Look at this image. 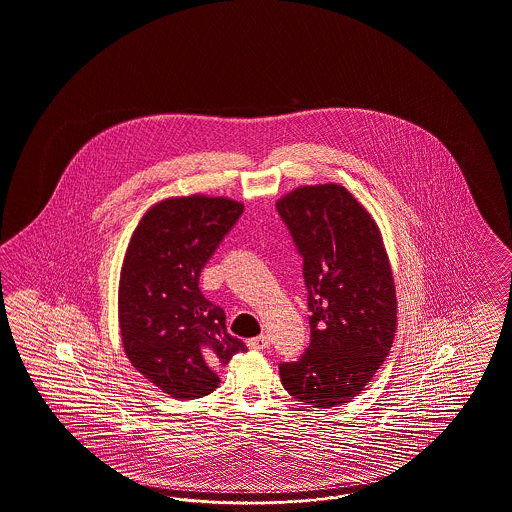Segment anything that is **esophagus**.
I'll return each instance as SVG.
<instances>
[{"instance_id":"34e87169","label":"esophagus","mask_w":512,"mask_h":512,"mask_svg":"<svg viewBox=\"0 0 512 512\" xmlns=\"http://www.w3.org/2000/svg\"><path fill=\"white\" fill-rule=\"evenodd\" d=\"M247 347L253 348V350H265L270 347V337L268 335H259V337H253L247 341Z\"/></svg>"}]
</instances>
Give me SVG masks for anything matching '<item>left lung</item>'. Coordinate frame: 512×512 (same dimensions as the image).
<instances>
[{"mask_svg":"<svg viewBox=\"0 0 512 512\" xmlns=\"http://www.w3.org/2000/svg\"><path fill=\"white\" fill-rule=\"evenodd\" d=\"M276 209L303 257L310 345L280 364L284 389L310 408L347 404L389 356L396 289L379 226L341 184L299 186Z\"/></svg>","mask_w":512,"mask_h":512,"instance_id":"1","label":"left lung"}]
</instances>
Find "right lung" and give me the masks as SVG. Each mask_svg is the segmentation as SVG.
<instances>
[{"instance_id":"right-lung-1","label":"right lung","mask_w":512,"mask_h":512,"mask_svg":"<svg viewBox=\"0 0 512 512\" xmlns=\"http://www.w3.org/2000/svg\"><path fill=\"white\" fill-rule=\"evenodd\" d=\"M244 213V204L194 194L152 205L123 259L118 316L123 350L144 379L183 400L219 387L217 369L242 339L226 331L225 310L200 291V272Z\"/></svg>"}]
</instances>
